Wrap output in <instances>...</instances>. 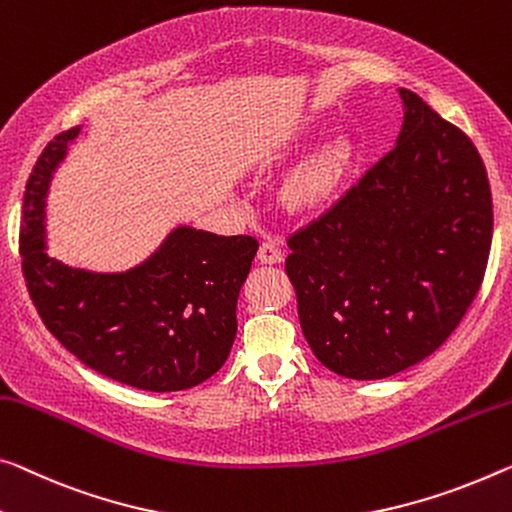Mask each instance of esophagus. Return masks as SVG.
<instances>
[{"label": "esophagus", "mask_w": 512, "mask_h": 512, "mask_svg": "<svg viewBox=\"0 0 512 512\" xmlns=\"http://www.w3.org/2000/svg\"><path fill=\"white\" fill-rule=\"evenodd\" d=\"M258 261L263 265H277L283 261V251L277 240H265L261 249H258Z\"/></svg>", "instance_id": "34e87169"}]
</instances>
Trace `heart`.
I'll return each mask as SVG.
<instances>
[{
    "label": "heart",
    "mask_w": 512,
    "mask_h": 512,
    "mask_svg": "<svg viewBox=\"0 0 512 512\" xmlns=\"http://www.w3.org/2000/svg\"><path fill=\"white\" fill-rule=\"evenodd\" d=\"M352 144L348 137H338L306 164V167L288 185V201L295 208H306L318 203L341 180L350 162Z\"/></svg>",
    "instance_id": "b5f03b06"
}]
</instances>
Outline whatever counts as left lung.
<instances>
[{"label": "left lung", "mask_w": 512, "mask_h": 512, "mask_svg": "<svg viewBox=\"0 0 512 512\" xmlns=\"http://www.w3.org/2000/svg\"><path fill=\"white\" fill-rule=\"evenodd\" d=\"M398 93L396 146L288 238L306 343L352 380H382L432 355L474 302L492 245L476 146L416 93Z\"/></svg>", "instance_id": "8db88e82"}]
</instances>
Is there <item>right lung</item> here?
Returning <instances> with one entry per match:
<instances>
[{
  "label": "right lung",
  "mask_w": 512,
  "mask_h": 512,
  "mask_svg": "<svg viewBox=\"0 0 512 512\" xmlns=\"http://www.w3.org/2000/svg\"><path fill=\"white\" fill-rule=\"evenodd\" d=\"M80 125L43 148L22 201V274L38 316L93 371L144 391L206 382L229 357L258 240L178 226L128 272H89L45 251V196Z\"/></svg>",
  "instance_id": "1"
}]
</instances>
